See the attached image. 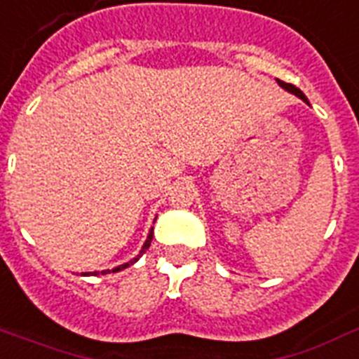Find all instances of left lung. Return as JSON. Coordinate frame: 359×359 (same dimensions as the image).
I'll list each match as a JSON object with an SVG mask.
<instances>
[{"label": "left lung", "mask_w": 359, "mask_h": 359, "mask_svg": "<svg viewBox=\"0 0 359 359\" xmlns=\"http://www.w3.org/2000/svg\"><path fill=\"white\" fill-rule=\"evenodd\" d=\"M276 83H278V86H282V88H284V90H287L290 94H293V95H297V97H299V99H302V101H304L306 104H310L308 97H306V95L302 94L301 90L297 88V86H293V84H290V83H284V81H278V79H276Z\"/></svg>", "instance_id": "left-lung-1"}]
</instances>
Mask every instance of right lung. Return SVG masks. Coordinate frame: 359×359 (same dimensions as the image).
<instances>
[{
    "label": "right lung",
    "instance_id": "obj_1",
    "mask_svg": "<svg viewBox=\"0 0 359 359\" xmlns=\"http://www.w3.org/2000/svg\"><path fill=\"white\" fill-rule=\"evenodd\" d=\"M151 241H153V229L149 230V234H147V240H145V243L144 245H142V250H140L138 255L134 256L133 260H129L127 262V264H121V265H118V267H114V269H104V271H101V273H99V271H94V273H83L84 276H90V275H107V273H118V271H121V269H127V267H130V265L133 264H136V262L140 260V258H142V255H144L145 250L149 249L151 247Z\"/></svg>",
    "mask_w": 359,
    "mask_h": 359
}]
</instances>
